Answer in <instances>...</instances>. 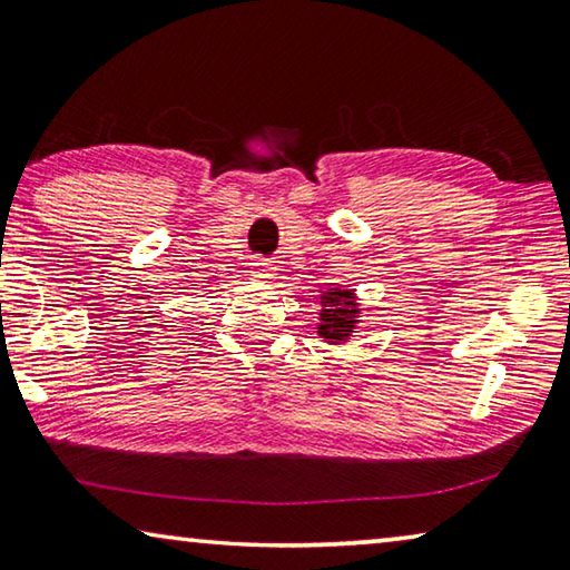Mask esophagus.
I'll return each mask as SVG.
<instances>
[{
    "label": "esophagus",
    "instance_id": "34e87169",
    "mask_svg": "<svg viewBox=\"0 0 570 570\" xmlns=\"http://www.w3.org/2000/svg\"><path fill=\"white\" fill-rule=\"evenodd\" d=\"M276 272V266L272 262H266V258H256L254 264H250V274L256 278H272Z\"/></svg>",
    "mask_w": 570,
    "mask_h": 570
}]
</instances>
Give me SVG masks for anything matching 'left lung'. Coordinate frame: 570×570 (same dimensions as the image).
Masks as SVG:
<instances>
[{
	"label": "left lung",
	"instance_id": "1",
	"mask_svg": "<svg viewBox=\"0 0 570 570\" xmlns=\"http://www.w3.org/2000/svg\"><path fill=\"white\" fill-rule=\"evenodd\" d=\"M320 322H316V336L326 344H346L362 322L364 306L350 286L320 288Z\"/></svg>",
	"mask_w": 570,
	"mask_h": 570
}]
</instances>
